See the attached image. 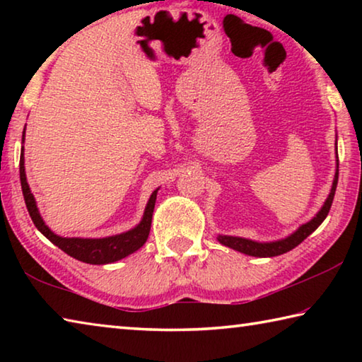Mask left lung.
Masks as SVG:
<instances>
[{"label":"left lung","mask_w":362,"mask_h":362,"mask_svg":"<svg viewBox=\"0 0 362 362\" xmlns=\"http://www.w3.org/2000/svg\"><path fill=\"white\" fill-rule=\"evenodd\" d=\"M337 161H339V159H337ZM337 182H339V169H337V173H335V179L332 183V189H330V193H329V198L326 199V203H324V206L321 207V211L316 214V217L313 220H310L308 223L300 226V228L293 233V235L287 236L286 240L274 241V243H255V241L244 240V238H236V236H218V241L222 243L223 246H228L231 249L240 250V252L252 255V257H274V255L289 252V250L297 247L300 243L306 240V238H308L311 233H313L317 226L324 222V218L327 217L330 206H332V201H334Z\"/></svg>","instance_id":"8db88e82"}]
</instances>
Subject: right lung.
Returning <instances> with one entry per match:
<instances>
[{
	"instance_id": "1",
	"label": "right lung",
	"mask_w": 362,
	"mask_h": 362,
	"mask_svg": "<svg viewBox=\"0 0 362 362\" xmlns=\"http://www.w3.org/2000/svg\"><path fill=\"white\" fill-rule=\"evenodd\" d=\"M23 134H25V131H23ZM22 142H23V137H22ZM21 185H22L23 199H25L28 214L30 217H32L36 228H38L52 244H56L59 249H62L65 254H69L70 257H73V259H76L79 262L90 263V265H105V263H113L116 260L124 259V257H127L132 252H136V250L142 247L145 241L148 240L158 189H155V192L151 193L148 204L145 207L142 222H140L136 228H132L126 233H121V235H116V236L100 238V240H84V238H62V236L54 235V233L45 225V222H42V218L38 212V207H36V203H35V198L32 192H30V187L27 183L25 166H23V146H22V155H21Z\"/></svg>"
}]
</instances>
